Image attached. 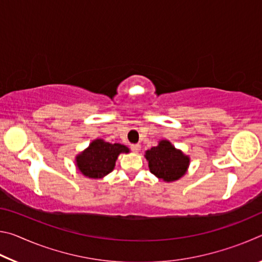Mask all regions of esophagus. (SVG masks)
<instances>
[{
	"instance_id": "1",
	"label": "esophagus",
	"mask_w": 262,
	"mask_h": 262,
	"mask_svg": "<svg viewBox=\"0 0 262 262\" xmlns=\"http://www.w3.org/2000/svg\"><path fill=\"white\" fill-rule=\"evenodd\" d=\"M130 149H132V151L139 152L140 150H141V145L140 144H132L130 145Z\"/></svg>"
}]
</instances>
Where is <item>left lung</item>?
<instances>
[{"label": "left lung", "mask_w": 262, "mask_h": 262, "mask_svg": "<svg viewBox=\"0 0 262 262\" xmlns=\"http://www.w3.org/2000/svg\"><path fill=\"white\" fill-rule=\"evenodd\" d=\"M150 172L166 183L176 181L183 177L189 165V157L176 149L170 141H159L157 147L145 151Z\"/></svg>", "instance_id": "1"}]
</instances>
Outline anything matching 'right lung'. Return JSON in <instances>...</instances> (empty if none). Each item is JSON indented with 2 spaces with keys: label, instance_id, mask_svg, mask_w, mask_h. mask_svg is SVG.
Returning <instances> with one entry per match:
<instances>
[{
  "label": "right lung",
  "instance_id": "1",
  "mask_svg": "<svg viewBox=\"0 0 262 262\" xmlns=\"http://www.w3.org/2000/svg\"><path fill=\"white\" fill-rule=\"evenodd\" d=\"M128 154L129 149L120 143H108L101 139L92 141L90 145L76 156V165L83 176L100 179L113 171L118 156Z\"/></svg>",
  "mask_w": 262,
  "mask_h": 262
}]
</instances>
